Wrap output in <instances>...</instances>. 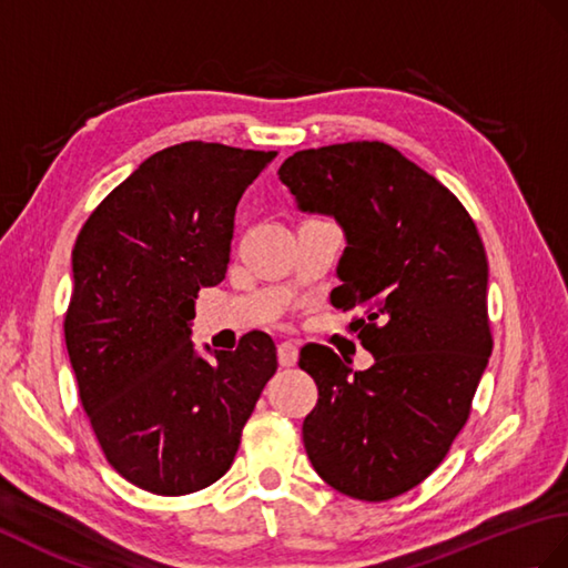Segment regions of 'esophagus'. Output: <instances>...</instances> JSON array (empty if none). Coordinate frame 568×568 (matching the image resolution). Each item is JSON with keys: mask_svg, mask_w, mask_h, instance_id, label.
I'll return each mask as SVG.
<instances>
[{"mask_svg": "<svg viewBox=\"0 0 568 568\" xmlns=\"http://www.w3.org/2000/svg\"><path fill=\"white\" fill-rule=\"evenodd\" d=\"M278 363L283 367H293L297 363V344H293V341H283V344H278Z\"/></svg>", "mask_w": 568, "mask_h": 568, "instance_id": "obj_1", "label": "esophagus"}]
</instances>
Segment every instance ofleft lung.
<instances>
[{
	"mask_svg": "<svg viewBox=\"0 0 568 568\" xmlns=\"http://www.w3.org/2000/svg\"><path fill=\"white\" fill-rule=\"evenodd\" d=\"M278 176L300 213L344 232L332 302L365 310L351 328L375 358L353 373L332 348L300 351L320 389L307 457L341 494L394 498L443 463L489 363L484 244L463 203L385 142L302 150Z\"/></svg>",
	"mask_w": 568,
	"mask_h": 568,
	"instance_id": "8db88e82",
	"label": "left lung"
}]
</instances>
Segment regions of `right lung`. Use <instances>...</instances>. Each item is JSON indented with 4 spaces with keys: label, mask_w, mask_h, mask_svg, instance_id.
Here are the masks:
<instances>
[{
    "label": "right lung",
    "mask_w": 568,
    "mask_h": 568,
    "mask_svg": "<svg viewBox=\"0 0 568 568\" xmlns=\"http://www.w3.org/2000/svg\"><path fill=\"white\" fill-rule=\"evenodd\" d=\"M275 156L181 142L144 160L91 213L72 252L64 341L111 467L156 496L217 481L273 377L275 344H193L195 297L224 281L234 210Z\"/></svg>",
    "instance_id": "add662e5"
}]
</instances>
